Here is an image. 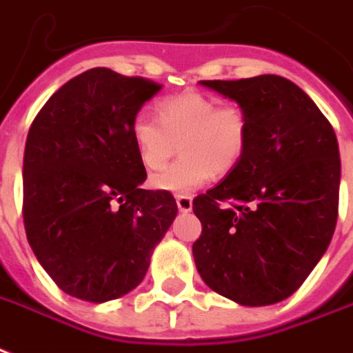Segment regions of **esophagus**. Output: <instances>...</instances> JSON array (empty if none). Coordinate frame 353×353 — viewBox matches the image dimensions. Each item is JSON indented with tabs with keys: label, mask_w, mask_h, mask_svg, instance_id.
Segmentation results:
<instances>
[{
	"label": "esophagus",
	"mask_w": 353,
	"mask_h": 353,
	"mask_svg": "<svg viewBox=\"0 0 353 353\" xmlns=\"http://www.w3.org/2000/svg\"><path fill=\"white\" fill-rule=\"evenodd\" d=\"M176 201H177V209H179L181 212H188L190 209H192V198H190V196L177 194Z\"/></svg>",
	"instance_id": "34e87169"
}]
</instances>
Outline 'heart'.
I'll return each instance as SVG.
<instances>
[{"label": "heart", "mask_w": 353, "mask_h": 353, "mask_svg": "<svg viewBox=\"0 0 353 353\" xmlns=\"http://www.w3.org/2000/svg\"><path fill=\"white\" fill-rule=\"evenodd\" d=\"M157 120L137 114L131 139L148 170H159L181 150V157L150 177V185L172 194H190L214 172L225 176L241 165L250 142L248 111L239 103H219L198 90L166 96L155 103Z\"/></svg>", "instance_id": "obj_1"}]
</instances>
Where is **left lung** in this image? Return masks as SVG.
Listing matches in <instances>:
<instances>
[{
	"mask_svg": "<svg viewBox=\"0 0 353 353\" xmlns=\"http://www.w3.org/2000/svg\"><path fill=\"white\" fill-rule=\"evenodd\" d=\"M250 117L246 155L192 201L201 279L241 305H270L305 281L330 246L339 214L335 131L314 101L279 75L200 81Z\"/></svg>",
	"mask_w": 353,
	"mask_h": 353,
	"instance_id": "1",
	"label": "left lung"
}]
</instances>
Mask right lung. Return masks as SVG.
I'll return each mask as SVG.
<instances>
[{"mask_svg": "<svg viewBox=\"0 0 353 353\" xmlns=\"http://www.w3.org/2000/svg\"><path fill=\"white\" fill-rule=\"evenodd\" d=\"M163 85L109 68L75 75L27 133L23 225L59 289L101 303L141 283L177 214L174 196L144 190L131 122Z\"/></svg>", "mask_w": 353, "mask_h": 353, "instance_id": "obj_1", "label": "right lung"}]
</instances>
